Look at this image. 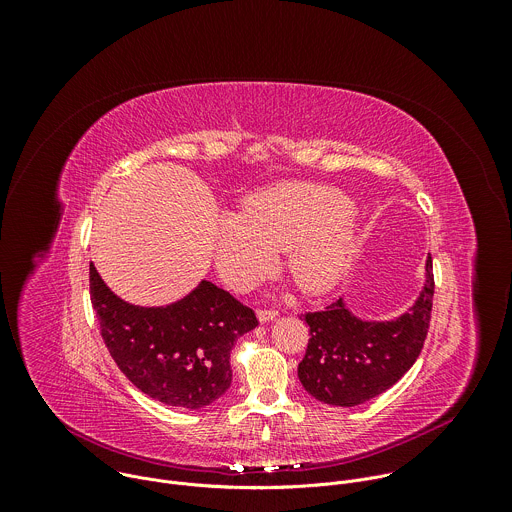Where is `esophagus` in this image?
Wrapping results in <instances>:
<instances>
[{"mask_svg":"<svg viewBox=\"0 0 512 512\" xmlns=\"http://www.w3.org/2000/svg\"><path fill=\"white\" fill-rule=\"evenodd\" d=\"M257 318H259V322H271V320L277 318V310H273V308H261V310L257 312Z\"/></svg>","mask_w":512,"mask_h":512,"instance_id":"1","label":"esophagus"}]
</instances>
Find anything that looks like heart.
Masks as SVG:
<instances>
[{
	"instance_id": "heart-1",
	"label": "heart",
	"mask_w": 512,
	"mask_h": 512,
	"mask_svg": "<svg viewBox=\"0 0 512 512\" xmlns=\"http://www.w3.org/2000/svg\"><path fill=\"white\" fill-rule=\"evenodd\" d=\"M356 216L346 194L312 182H283L245 198L243 212L216 223L214 263L233 287L263 277L279 249L285 269L308 294L332 289L348 269Z\"/></svg>"
}]
</instances>
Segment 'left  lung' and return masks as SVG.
Segmentation results:
<instances>
[{
  "label": "left lung",
  "mask_w": 512,
  "mask_h": 512,
  "mask_svg": "<svg viewBox=\"0 0 512 512\" xmlns=\"http://www.w3.org/2000/svg\"><path fill=\"white\" fill-rule=\"evenodd\" d=\"M433 267L425 263V283L415 304L395 320L367 322L336 300L308 312L310 340L298 367L304 389L322 403L354 407L393 387L417 360L431 320Z\"/></svg>",
  "instance_id": "obj_1"
}]
</instances>
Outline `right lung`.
Returning a JSON list of instances; mask_svg holds the SVG:
<instances>
[{"label": "right lung", "instance_id": "add662e5", "mask_svg": "<svg viewBox=\"0 0 512 512\" xmlns=\"http://www.w3.org/2000/svg\"><path fill=\"white\" fill-rule=\"evenodd\" d=\"M89 281L105 346L141 393L184 409L206 407L227 393L231 350L259 324L251 308L206 279L186 298L160 308L117 298L93 263Z\"/></svg>", "mask_w": 512, "mask_h": 512}]
</instances>
